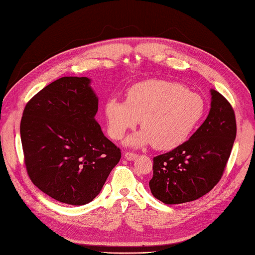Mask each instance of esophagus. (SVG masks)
Here are the masks:
<instances>
[{
    "label": "esophagus",
    "instance_id": "1",
    "mask_svg": "<svg viewBox=\"0 0 255 255\" xmlns=\"http://www.w3.org/2000/svg\"><path fill=\"white\" fill-rule=\"evenodd\" d=\"M125 156H126L127 160L133 161V160H135L136 157H137V154H136V153H133V152H126V153H125Z\"/></svg>",
    "mask_w": 255,
    "mask_h": 255
}]
</instances>
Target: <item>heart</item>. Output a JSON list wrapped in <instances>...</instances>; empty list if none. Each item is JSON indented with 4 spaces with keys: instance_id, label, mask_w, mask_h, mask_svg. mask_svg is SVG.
Returning <instances> with one entry per match:
<instances>
[{
    "instance_id": "heart-1",
    "label": "heart",
    "mask_w": 255,
    "mask_h": 255,
    "mask_svg": "<svg viewBox=\"0 0 255 255\" xmlns=\"http://www.w3.org/2000/svg\"><path fill=\"white\" fill-rule=\"evenodd\" d=\"M205 113L199 94L166 80L148 79L134 85L126 101L111 99L105 105L108 132L121 139L140 120L142 130L129 136L128 146L152 143L157 150L180 146L195 129Z\"/></svg>"
}]
</instances>
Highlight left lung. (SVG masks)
Returning <instances> with one entry per match:
<instances>
[{
    "instance_id": "obj_1",
    "label": "left lung",
    "mask_w": 255,
    "mask_h": 255,
    "mask_svg": "<svg viewBox=\"0 0 255 255\" xmlns=\"http://www.w3.org/2000/svg\"><path fill=\"white\" fill-rule=\"evenodd\" d=\"M210 112L196 132L180 146L153 157L152 195L167 205L202 197L220 181L236 138L233 107L222 94L210 90Z\"/></svg>"
}]
</instances>
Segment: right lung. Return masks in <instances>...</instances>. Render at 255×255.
<instances>
[{
	"label": "right lung",
	"instance_id": "obj_1",
	"mask_svg": "<svg viewBox=\"0 0 255 255\" xmlns=\"http://www.w3.org/2000/svg\"><path fill=\"white\" fill-rule=\"evenodd\" d=\"M87 77H62L24 107L21 135L27 175L56 201L92 202L121 159L95 120L99 99Z\"/></svg>",
	"mask_w": 255,
	"mask_h": 255
}]
</instances>
